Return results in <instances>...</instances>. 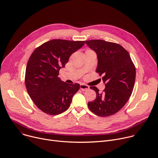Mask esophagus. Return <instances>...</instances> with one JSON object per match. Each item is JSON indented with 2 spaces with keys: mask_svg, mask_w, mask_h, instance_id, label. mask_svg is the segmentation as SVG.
I'll use <instances>...</instances> for the list:
<instances>
[{
  "mask_svg": "<svg viewBox=\"0 0 158 158\" xmlns=\"http://www.w3.org/2000/svg\"><path fill=\"white\" fill-rule=\"evenodd\" d=\"M80 89H81L82 91H85L88 90V89H89V87L88 86V85H85V84H81L80 85Z\"/></svg>",
  "mask_w": 158,
  "mask_h": 158,
  "instance_id": "34e87169",
  "label": "esophagus"
}]
</instances>
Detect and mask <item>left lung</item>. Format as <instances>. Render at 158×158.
Segmentation results:
<instances>
[{"label":"left lung","mask_w":158,"mask_h":158,"mask_svg":"<svg viewBox=\"0 0 158 158\" xmlns=\"http://www.w3.org/2000/svg\"><path fill=\"white\" fill-rule=\"evenodd\" d=\"M97 55L96 72L103 75L105 89L99 93L96 86L94 101L88 102L89 110L99 117H108L120 111L131 96L135 80V67L128 52L121 45L102 40L85 41Z\"/></svg>","instance_id":"1"}]
</instances>
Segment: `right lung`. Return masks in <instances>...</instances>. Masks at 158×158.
I'll use <instances>...</instances> for the list:
<instances>
[{
  "instance_id": "1",
  "label": "right lung",
  "mask_w": 158,
  "mask_h": 158,
  "mask_svg": "<svg viewBox=\"0 0 158 158\" xmlns=\"http://www.w3.org/2000/svg\"><path fill=\"white\" fill-rule=\"evenodd\" d=\"M84 44L85 41L52 40L32 53L26 65L25 84L28 94L42 111L56 115L69 108L80 85L67 84L58 75L70 56Z\"/></svg>"
}]
</instances>
